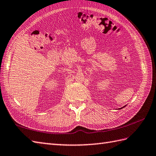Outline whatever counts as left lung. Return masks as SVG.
<instances>
[{"mask_svg": "<svg viewBox=\"0 0 156 156\" xmlns=\"http://www.w3.org/2000/svg\"><path fill=\"white\" fill-rule=\"evenodd\" d=\"M125 106H124V107H122V108H119V110H120V109H122V108H124Z\"/></svg>", "mask_w": 156, "mask_h": 156, "instance_id": "1", "label": "left lung"}]
</instances>
